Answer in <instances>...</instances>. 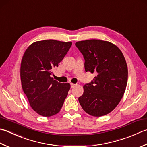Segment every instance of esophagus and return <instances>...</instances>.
<instances>
[{
    "mask_svg": "<svg viewBox=\"0 0 147 147\" xmlns=\"http://www.w3.org/2000/svg\"><path fill=\"white\" fill-rule=\"evenodd\" d=\"M76 85V84H75V83H71V88L74 87Z\"/></svg>",
    "mask_w": 147,
    "mask_h": 147,
    "instance_id": "obj_1",
    "label": "esophagus"
}]
</instances>
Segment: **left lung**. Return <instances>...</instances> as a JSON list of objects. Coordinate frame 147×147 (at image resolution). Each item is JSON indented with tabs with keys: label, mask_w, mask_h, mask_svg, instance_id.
<instances>
[{
	"label": "left lung",
	"mask_w": 147,
	"mask_h": 147,
	"mask_svg": "<svg viewBox=\"0 0 147 147\" xmlns=\"http://www.w3.org/2000/svg\"><path fill=\"white\" fill-rule=\"evenodd\" d=\"M75 45L85 59V71L96 74L94 80L83 86L80 104L92 116L105 115L115 108L125 92L128 70L124 57L108 41L90 39Z\"/></svg>",
	"instance_id": "left-lung-1"
}]
</instances>
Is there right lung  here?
<instances>
[{
	"label": "right lung",
	"mask_w": 147,
	"mask_h": 147,
	"mask_svg": "<svg viewBox=\"0 0 147 147\" xmlns=\"http://www.w3.org/2000/svg\"><path fill=\"white\" fill-rule=\"evenodd\" d=\"M71 42L48 39L29 46L23 56L22 88L32 108L43 117L59 113L68 94L69 83H59L51 75L68 52Z\"/></svg>",
	"instance_id": "1"
}]
</instances>
